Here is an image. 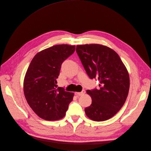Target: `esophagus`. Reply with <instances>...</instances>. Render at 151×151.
Listing matches in <instances>:
<instances>
[{"label": "esophagus", "mask_w": 151, "mask_h": 151, "mask_svg": "<svg viewBox=\"0 0 151 151\" xmlns=\"http://www.w3.org/2000/svg\"><path fill=\"white\" fill-rule=\"evenodd\" d=\"M85 91L84 90H83V91H82L81 92H78V93H76V95H77V96H83V95H84V94H85Z\"/></svg>", "instance_id": "esophagus-1"}]
</instances>
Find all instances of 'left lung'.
<instances>
[{
    "label": "left lung",
    "instance_id": "8db88e82",
    "mask_svg": "<svg viewBox=\"0 0 151 151\" xmlns=\"http://www.w3.org/2000/svg\"><path fill=\"white\" fill-rule=\"evenodd\" d=\"M76 52L91 79L99 81V89L87 90L92 103L85 108L91 120H107L124 104L130 88L129 74L118 53L99 44L77 45Z\"/></svg>",
    "mask_w": 151,
    "mask_h": 151
}]
</instances>
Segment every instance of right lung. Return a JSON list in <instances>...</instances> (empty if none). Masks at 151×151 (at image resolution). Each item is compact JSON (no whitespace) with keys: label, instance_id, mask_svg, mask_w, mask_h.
<instances>
[{"label":"right lung","instance_id":"1","mask_svg":"<svg viewBox=\"0 0 151 151\" xmlns=\"http://www.w3.org/2000/svg\"><path fill=\"white\" fill-rule=\"evenodd\" d=\"M75 45H57L38 52L32 59L23 83L25 98L39 117L48 121L64 117L74 93L57 87L61 65L74 52Z\"/></svg>","mask_w":151,"mask_h":151}]
</instances>
